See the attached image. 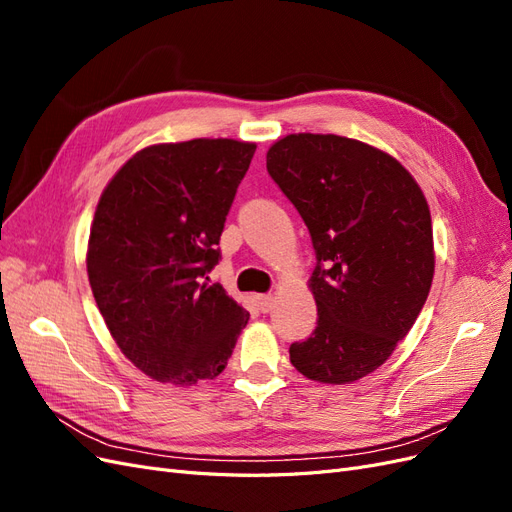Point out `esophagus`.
Returning <instances> with one entry per match:
<instances>
[{
    "mask_svg": "<svg viewBox=\"0 0 512 512\" xmlns=\"http://www.w3.org/2000/svg\"><path fill=\"white\" fill-rule=\"evenodd\" d=\"M256 305H258L260 312L267 314V312H271L273 305H275V297H273V294H258Z\"/></svg>",
    "mask_w": 512,
    "mask_h": 512,
    "instance_id": "esophagus-1",
    "label": "esophagus"
}]
</instances>
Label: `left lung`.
<instances>
[{"instance_id": "8db88e82", "label": "left lung", "mask_w": 512, "mask_h": 512, "mask_svg": "<svg viewBox=\"0 0 512 512\" xmlns=\"http://www.w3.org/2000/svg\"><path fill=\"white\" fill-rule=\"evenodd\" d=\"M267 170L297 207L318 265V324L290 346L309 380L350 384L376 371L421 314L436 267L429 205L389 153L337 134H288Z\"/></svg>"}]
</instances>
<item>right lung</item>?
<instances>
[{
	"instance_id": "right-lung-1",
	"label": "right lung",
	"mask_w": 512,
	"mask_h": 512,
	"mask_svg": "<svg viewBox=\"0 0 512 512\" xmlns=\"http://www.w3.org/2000/svg\"><path fill=\"white\" fill-rule=\"evenodd\" d=\"M256 145L194 138L149 145L104 188L87 275L115 344L158 382L220 376L250 314L209 284L220 235Z\"/></svg>"
}]
</instances>
